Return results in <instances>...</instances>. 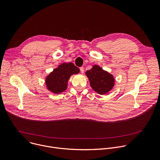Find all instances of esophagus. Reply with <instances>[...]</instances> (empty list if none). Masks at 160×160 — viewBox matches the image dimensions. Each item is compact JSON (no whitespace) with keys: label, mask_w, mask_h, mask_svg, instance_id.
Returning <instances> with one entry per match:
<instances>
[{"label":"esophagus","mask_w":160,"mask_h":160,"mask_svg":"<svg viewBox=\"0 0 160 160\" xmlns=\"http://www.w3.org/2000/svg\"><path fill=\"white\" fill-rule=\"evenodd\" d=\"M80 70L81 73H83V72H84V68H83V67H80Z\"/></svg>","instance_id":"34e87169"}]
</instances>
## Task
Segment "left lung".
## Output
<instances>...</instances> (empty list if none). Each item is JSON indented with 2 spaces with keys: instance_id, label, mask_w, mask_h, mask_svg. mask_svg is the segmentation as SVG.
<instances>
[{
  "instance_id": "8db88e82",
  "label": "left lung",
  "mask_w": 160,
  "mask_h": 160,
  "mask_svg": "<svg viewBox=\"0 0 160 160\" xmlns=\"http://www.w3.org/2000/svg\"><path fill=\"white\" fill-rule=\"evenodd\" d=\"M85 73L92 89L99 94L107 93L114 85L113 76L97 65H94Z\"/></svg>"
}]
</instances>
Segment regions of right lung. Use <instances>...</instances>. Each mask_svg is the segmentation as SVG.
<instances>
[{"mask_svg":"<svg viewBox=\"0 0 160 160\" xmlns=\"http://www.w3.org/2000/svg\"><path fill=\"white\" fill-rule=\"evenodd\" d=\"M80 72L72 63H63L55 68L46 78L48 88L55 93H60L67 88V82L70 76Z\"/></svg>","mask_w":160,"mask_h":160,"instance_id":"obj_1","label":"right lung"}]
</instances>
